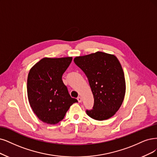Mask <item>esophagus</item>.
I'll use <instances>...</instances> for the list:
<instances>
[{
	"label": "esophagus",
	"instance_id": "1",
	"mask_svg": "<svg viewBox=\"0 0 157 157\" xmlns=\"http://www.w3.org/2000/svg\"><path fill=\"white\" fill-rule=\"evenodd\" d=\"M77 100H78V102H82V98H81L80 96H79V97H78L77 98Z\"/></svg>",
	"mask_w": 157,
	"mask_h": 157
}]
</instances>
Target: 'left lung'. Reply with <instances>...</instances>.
Returning a JSON list of instances; mask_svg holds the SVG:
<instances>
[{
  "instance_id": "1",
  "label": "left lung",
  "mask_w": 157,
  "mask_h": 157,
  "mask_svg": "<svg viewBox=\"0 0 157 157\" xmlns=\"http://www.w3.org/2000/svg\"><path fill=\"white\" fill-rule=\"evenodd\" d=\"M75 65L87 77L94 96V105L86 110L96 120H107L115 114L122 104L125 93L124 73L117 57L98 52L74 58Z\"/></svg>"
}]
</instances>
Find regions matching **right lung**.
Wrapping results in <instances>:
<instances>
[{
  "label": "right lung",
  "mask_w": 157,
  "mask_h": 157,
  "mask_svg": "<svg viewBox=\"0 0 157 157\" xmlns=\"http://www.w3.org/2000/svg\"><path fill=\"white\" fill-rule=\"evenodd\" d=\"M71 57L43 58L29 72L27 93L29 103L37 118L48 124L61 121L78 100L69 94L62 75L72 61Z\"/></svg>",
  "instance_id": "add662e5"
}]
</instances>
